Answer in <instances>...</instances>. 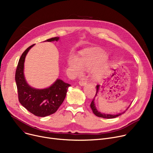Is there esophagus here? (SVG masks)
<instances>
[{
  "mask_svg": "<svg viewBox=\"0 0 153 153\" xmlns=\"http://www.w3.org/2000/svg\"><path fill=\"white\" fill-rule=\"evenodd\" d=\"M86 84H87V81H80L79 82V84L80 85H82V86L86 85Z\"/></svg>",
  "mask_w": 153,
  "mask_h": 153,
  "instance_id": "34e87169",
  "label": "esophagus"
}]
</instances>
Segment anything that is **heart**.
Masks as SVG:
<instances>
[{
  "mask_svg": "<svg viewBox=\"0 0 153 153\" xmlns=\"http://www.w3.org/2000/svg\"><path fill=\"white\" fill-rule=\"evenodd\" d=\"M107 59V56L105 53L101 51H96L84 55L80 59L75 57L71 58L69 64L77 73L82 72L84 70L83 68L87 69L94 68L92 73V77L95 80H100L108 72V64L103 63Z\"/></svg>",
  "mask_w": 153,
  "mask_h": 153,
  "instance_id": "b5f03b06",
  "label": "heart"
}]
</instances>
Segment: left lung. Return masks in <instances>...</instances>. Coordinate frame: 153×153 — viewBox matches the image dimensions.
<instances>
[{
	"instance_id": "8db88e82",
	"label": "left lung",
	"mask_w": 153,
	"mask_h": 153,
	"mask_svg": "<svg viewBox=\"0 0 153 153\" xmlns=\"http://www.w3.org/2000/svg\"><path fill=\"white\" fill-rule=\"evenodd\" d=\"M99 87H100V85H97V86H96V94H95V96L97 95V94L98 93V91H99ZM94 99H95V97L94 98V99L92 100V101L91 102V108L93 111L94 114H95L96 116H97L99 117H102V118H108V119H110V118H115V117H117L120 115H121L122 114H118L117 115H110V114H102L100 113V111H99L97 109H96V107H95V103H94ZM130 106L128 107L126 110H127L128 109V108L130 107ZM125 110V111H126ZM125 111L123 112V113H125Z\"/></svg>"
}]
</instances>
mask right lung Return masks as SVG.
Instances as JSON below:
<instances>
[{
	"label": "right lung",
	"mask_w": 153,
	"mask_h": 153,
	"mask_svg": "<svg viewBox=\"0 0 153 153\" xmlns=\"http://www.w3.org/2000/svg\"><path fill=\"white\" fill-rule=\"evenodd\" d=\"M58 39L59 37H54L45 42L58 41ZM33 46L32 45L29 46L22 53L15 72V82L20 103L32 114L45 117L53 114L58 110L65 99L68 89L71 85L61 79H57L52 85L44 89H36L28 85L23 74L24 62L27 54Z\"/></svg>",
	"instance_id": "right-lung-1"
}]
</instances>
